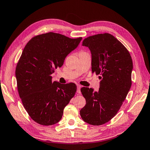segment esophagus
<instances>
[{
	"instance_id": "obj_1",
	"label": "esophagus",
	"mask_w": 150,
	"mask_h": 150,
	"mask_svg": "<svg viewBox=\"0 0 150 150\" xmlns=\"http://www.w3.org/2000/svg\"><path fill=\"white\" fill-rule=\"evenodd\" d=\"M81 86L79 84L77 85V92H78V94H81Z\"/></svg>"
}]
</instances>
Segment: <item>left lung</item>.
Listing matches in <instances>:
<instances>
[{
    "label": "left lung",
    "instance_id": "1",
    "mask_svg": "<svg viewBox=\"0 0 150 150\" xmlns=\"http://www.w3.org/2000/svg\"><path fill=\"white\" fill-rule=\"evenodd\" d=\"M83 46L91 53V69L100 79L98 91L81 89L86 105L80 111L83 121L94 126L110 121L120 109L131 86L133 61L127 49L112 35L104 33L86 38Z\"/></svg>",
    "mask_w": 150,
    "mask_h": 150
}]
</instances>
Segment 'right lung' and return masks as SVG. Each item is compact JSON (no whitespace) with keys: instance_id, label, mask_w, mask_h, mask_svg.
Listing matches in <instances>:
<instances>
[{"instance_id":"add662e5","label":"right lung","mask_w":150,"mask_h":150,"mask_svg":"<svg viewBox=\"0 0 150 150\" xmlns=\"http://www.w3.org/2000/svg\"><path fill=\"white\" fill-rule=\"evenodd\" d=\"M81 40L48 33L32 38L22 51L16 69L17 89L26 111L38 123H57L74 97L76 85L52 83L51 74Z\"/></svg>"}]
</instances>
